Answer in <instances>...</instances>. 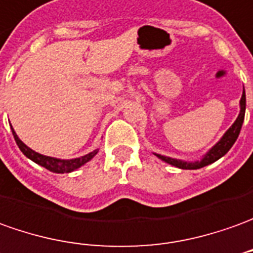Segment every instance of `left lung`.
Here are the masks:
<instances>
[{
    "label": "left lung",
    "instance_id": "8db88e82",
    "mask_svg": "<svg viewBox=\"0 0 253 253\" xmlns=\"http://www.w3.org/2000/svg\"><path fill=\"white\" fill-rule=\"evenodd\" d=\"M245 107H247V97H245V89H244L243 96H241V100H240V114L237 117L234 124L224 132V135L220 137V140L216 144H213L200 160L184 161V160H177V158H172V157L161 156V154H157V153H154V156L158 157L164 163L169 164V165L176 167V168H180V169H200V168H204V167H207L210 164H213L219 158H222L233 147V144L236 143L237 137H238L240 130H241V126H243L244 117H245Z\"/></svg>",
    "mask_w": 253,
    "mask_h": 253
}]
</instances>
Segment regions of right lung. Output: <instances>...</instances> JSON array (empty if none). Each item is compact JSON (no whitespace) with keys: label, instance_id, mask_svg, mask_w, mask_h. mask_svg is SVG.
<instances>
[{"label":"right lung","instance_id":"obj_1","mask_svg":"<svg viewBox=\"0 0 253 253\" xmlns=\"http://www.w3.org/2000/svg\"><path fill=\"white\" fill-rule=\"evenodd\" d=\"M12 133H13V137H15V140H16V144L19 146V149H20V151L23 153L24 156L27 157V158H30L33 163L41 165V167L46 168V169L50 170V172H53V173H70L73 170L81 168V167L85 165L86 163H89L90 160L96 156L97 151H99V149H96L93 150V151H90V153H88V154H85V156L78 157V158L60 160V158H55V157L40 154V153H37V151H34L33 149H30L29 146H26V144L19 139V136L16 135V132H15L13 128H12Z\"/></svg>","mask_w":253,"mask_h":253}]
</instances>
